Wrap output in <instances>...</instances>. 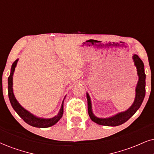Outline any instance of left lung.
Instances as JSON below:
<instances>
[{"mask_svg":"<svg viewBox=\"0 0 154 154\" xmlns=\"http://www.w3.org/2000/svg\"><path fill=\"white\" fill-rule=\"evenodd\" d=\"M134 63L137 68L138 75V82L136 88V98L133 105L127 111L118 113L114 116L109 119H99L93 114L91 110V103L88 94H87V100H88V111L89 116L94 122L99 125L106 126H117L126 122L131 117L134 115L141 106L146 94V74L144 73V66L141 58L137 55H134Z\"/></svg>","mask_w":154,"mask_h":154,"instance_id":"obj_1","label":"left lung"}]
</instances>
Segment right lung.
<instances>
[{
    "mask_svg": "<svg viewBox=\"0 0 154 154\" xmlns=\"http://www.w3.org/2000/svg\"><path fill=\"white\" fill-rule=\"evenodd\" d=\"M18 60V59H17L16 61L13 63L12 67H11V74L10 75H9L8 79V97L13 109L16 111L18 115L25 122L27 123L28 124L31 125L32 126L37 127V128H48V127L54 126V124H56V123L61 119L62 116L63 114V102L62 103L59 113H58L56 116L52 118V119H44L35 117V116L31 114V113H29V112L26 111V109H24L18 103V102L17 101L16 98H15L13 93V75Z\"/></svg>",
    "mask_w": 154,
    "mask_h": 154,
    "instance_id": "right-lung-1",
    "label": "right lung"
}]
</instances>
